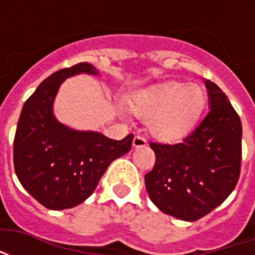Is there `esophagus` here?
Here are the masks:
<instances>
[{"mask_svg": "<svg viewBox=\"0 0 255 255\" xmlns=\"http://www.w3.org/2000/svg\"><path fill=\"white\" fill-rule=\"evenodd\" d=\"M147 144V139L142 136V135H136L135 138H133V142H132V146L133 147H144Z\"/></svg>", "mask_w": 255, "mask_h": 255, "instance_id": "34e87169", "label": "esophagus"}]
</instances>
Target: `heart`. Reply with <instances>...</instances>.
Returning <instances> with one entry per match:
<instances>
[{
	"mask_svg": "<svg viewBox=\"0 0 255 255\" xmlns=\"http://www.w3.org/2000/svg\"><path fill=\"white\" fill-rule=\"evenodd\" d=\"M205 102V91L197 84L166 82L133 95L129 109L136 116L150 119V129L155 136L173 140L191 131Z\"/></svg>",
	"mask_w": 255,
	"mask_h": 255,
	"instance_id": "heart-1",
	"label": "heart"
}]
</instances>
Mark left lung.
Instances as JSON below:
<instances>
[{
  "label": "left lung",
  "instance_id": "1",
  "mask_svg": "<svg viewBox=\"0 0 255 255\" xmlns=\"http://www.w3.org/2000/svg\"><path fill=\"white\" fill-rule=\"evenodd\" d=\"M205 84L209 113L182 142H151L155 164L144 176L155 206L184 221H197L221 205L241 175V117L217 84Z\"/></svg>",
  "mask_w": 255,
  "mask_h": 255
}]
</instances>
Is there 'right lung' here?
Returning a JSON list of instances; mask_svg holds the SVG:
<instances>
[{"label": "right lung", "instance_id": "1", "mask_svg": "<svg viewBox=\"0 0 255 255\" xmlns=\"http://www.w3.org/2000/svg\"><path fill=\"white\" fill-rule=\"evenodd\" d=\"M79 73L98 75L80 63L50 75L20 113L13 142V164L21 186L45 208L63 210L94 192L112 161L129 151L133 135L113 140L94 131H76L57 122L53 102L64 80Z\"/></svg>", "mask_w": 255, "mask_h": 255}]
</instances>
